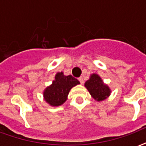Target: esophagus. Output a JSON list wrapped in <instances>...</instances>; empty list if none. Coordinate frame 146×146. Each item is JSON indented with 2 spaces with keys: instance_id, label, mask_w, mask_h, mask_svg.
Listing matches in <instances>:
<instances>
[{
  "instance_id": "obj_1",
  "label": "esophagus",
  "mask_w": 146,
  "mask_h": 146,
  "mask_svg": "<svg viewBox=\"0 0 146 146\" xmlns=\"http://www.w3.org/2000/svg\"><path fill=\"white\" fill-rule=\"evenodd\" d=\"M79 81L80 82L81 84H83V83H84V80H83V78L81 76V77L79 78Z\"/></svg>"
}]
</instances>
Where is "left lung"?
<instances>
[{
    "mask_svg": "<svg viewBox=\"0 0 146 146\" xmlns=\"http://www.w3.org/2000/svg\"><path fill=\"white\" fill-rule=\"evenodd\" d=\"M84 86L91 96L97 102H101L107 99L112 92L110 86L103 82L102 78L97 73L91 74L90 79L86 81Z\"/></svg>",
    "mask_w": 146,
    "mask_h": 146,
    "instance_id": "1",
    "label": "left lung"
}]
</instances>
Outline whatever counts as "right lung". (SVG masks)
<instances>
[{
  "label": "right lung",
  "instance_id": "add662e5",
  "mask_svg": "<svg viewBox=\"0 0 146 146\" xmlns=\"http://www.w3.org/2000/svg\"><path fill=\"white\" fill-rule=\"evenodd\" d=\"M80 83L71 75L65 76L63 72H58L52 84L43 90V99L51 106H60L66 101L71 89Z\"/></svg>",
  "mask_w": 146,
  "mask_h": 146
}]
</instances>
